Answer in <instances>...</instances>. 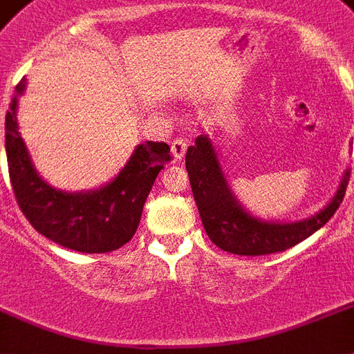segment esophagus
I'll return each instance as SVG.
<instances>
[{
  "mask_svg": "<svg viewBox=\"0 0 354 354\" xmlns=\"http://www.w3.org/2000/svg\"><path fill=\"white\" fill-rule=\"evenodd\" d=\"M186 150H188V141H186L184 137H175L174 141H171V153H174V157L177 162H179V160H183Z\"/></svg>",
  "mask_w": 354,
  "mask_h": 354,
  "instance_id": "obj_1",
  "label": "esophagus"
}]
</instances>
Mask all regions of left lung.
Masks as SVG:
<instances>
[{"label":"left lung","mask_w":354,"mask_h":354,"mask_svg":"<svg viewBox=\"0 0 354 354\" xmlns=\"http://www.w3.org/2000/svg\"><path fill=\"white\" fill-rule=\"evenodd\" d=\"M186 170L203 226L212 242L233 255H270L302 242L328 223L346 195L349 171L331 203L315 217L291 224L262 223L239 206L227 188L217 156L206 136H198L186 151Z\"/></svg>","instance_id":"1"}]
</instances>
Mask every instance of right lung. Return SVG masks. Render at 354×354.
<instances>
[{
    "label": "right lung",
    "instance_id": "right-lung-1",
    "mask_svg": "<svg viewBox=\"0 0 354 354\" xmlns=\"http://www.w3.org/2000/svg\"><path fill=\"white\" fill-rule=\"evenodd\" d=\"M25 90V79L16 92ZM17 99L5 118V150L14 197L26 221L52 242L81 253H108L124 246L141 221L145 201L165 162L170 146L148 141L139 145L121 174L104 188L66 194L41 179L30 162L16 121Z\"/></svg>",
    "mask_w": 354,
    "mask_h": 354
}]
</instances>
